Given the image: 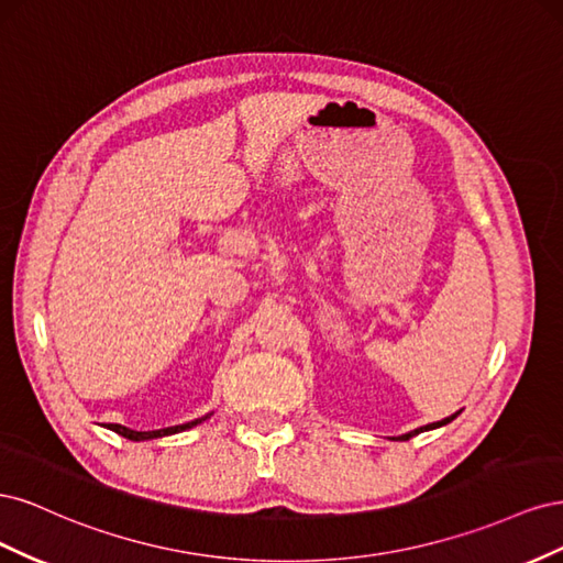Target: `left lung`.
<instances>
[{"label":"left lung","instance_id":"1","mask_svg":"<svg viewBox=\"0 0 563 563\" xmlns=\"http://www.w3.org/2000/svg\"><path fill=\"white\" fill-rule=\"evenodd\" d=\"M457 413H453V416H449V418H444V420H439V422H432V424H424V428H418V430H413V432H408V434H401L399 439L401 441H406V439H411V437H416V434H420V432H424V430H434V428H441V424H446V422H451L453 418H455Z\"/></svg>","mask_w":563,"mask_h":563}]
</instances>
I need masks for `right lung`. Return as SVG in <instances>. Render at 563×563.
<instances>
[{"mask_svg":"<svg viewBox=\"0 0 563 563\" xmlns=\"http://www.w3.org/2000/svg\"><path fill=\"white\" fill-rule=\"evenodd\" d=\"M201 420H207V416H203V418H197V420H192V422L176 424V428H164V430H152V432H135V430L124 428V424H112V422L108 424V428H110L112 432H117V434H122V437L131 439V441H143V439H155V437H166V434L183 432V430H187V428H195V424H199Z\"/></svg>","mask_w":563,"mask_h":563,"instance_id":"obj_1","label":"right lung"}]
</instances>
